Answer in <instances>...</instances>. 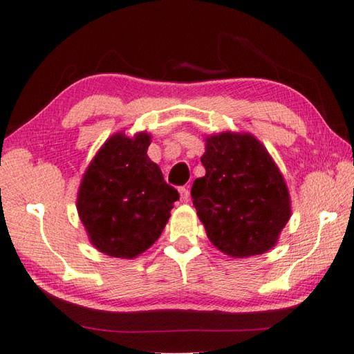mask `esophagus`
I'll return each mask as SVG.
<instances>
[{"label": "esophagus", "mask_w": 354, "mask_h": 354, "mask_svg": "<svg viewBox=\"0 0 354 354\" xmlns=\"http://www.w3.org/2000/svg\"><path fill=\"white\" fill-rule=\"evenodd\" d=\"M178 192H179V196H181V201H183V203H187L189 198H190L189 189H187V187H179Z\"/></svg>", "instance_id": "1"}]
</instances>
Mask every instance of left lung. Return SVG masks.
Segmentation results:
<instances>
[{"instance_id":"1","label":"left lung","mask_w":354,"mask_h":354,"mask_svg":"<svg viewBox=\"0 0 354 354\" xmlns=\"http://www.w3.org/2000/svg\"><path fill=\"white\" fill-rule=\"evenodd\" d=\"M204 140L205 175L195 179L192 198L210 243L232 259L268 252L291 218L277 164L250 133L223 131Z\"/></svg>"}]
</instances>
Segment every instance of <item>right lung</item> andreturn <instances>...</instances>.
Returning <instances> with one entry per match:
<instances>
[{
    "mask_svg": "<svg viewBox=\"0 0 354 354\" xmlns=\"http://www.w3.org/2000/svg\"><path fill=\"white\" fill-rule=\"evenodd\" d=\"M147 131L115 133L83 173L77 212L93 246L115 259H134L155 243L170 218L176 189L147 156Z\"/></svg>",
    "mask_w": 354,
    "mask_h": 354,
    "instance_id": "right-lung-1",
    "label": "right lung"
}]
</instances>
